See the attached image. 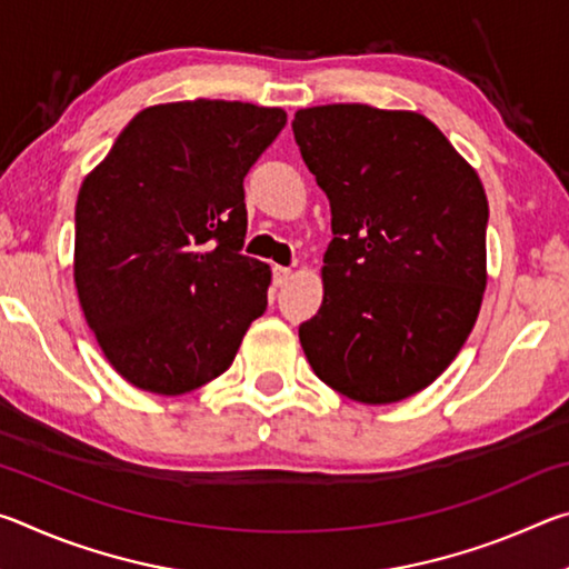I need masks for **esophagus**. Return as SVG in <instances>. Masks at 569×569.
<instances>
[{"label": "esophagus", "instance_id": "obj_1", "mask_svg": "<svg viewBox=\"0 0 569 569\" xmlns=\"http://www.w3.org/2000/svg\"><path fill=\"white\" fill-rule=\"evenodd\" d=\"M291 278H293L291 268H283V266H276V268H273V283H276L278 288H283L288 281H291Z\"/></svg>", "mask_w": 569, "mask_h": 569}]
</instances>
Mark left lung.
<instances>
[{"mask_svg":"<svg viewBox=\"0 0 569 569\" xmlns=\"http://www.w3.org/2000/svg\"><path fill=\"white\" fill-rule=\"evenodd\" d=\"M293 134L331 203L323 303L298 339L316 377L361 403L445 373L487 288V192L435 122L343 102L298 110Z\"/></svg>","mask_w":569,"mask_h":569,"instance_id":"left-lung-1","label":"left lung"}]
</instances>
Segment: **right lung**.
I'll use <instances>...</instances> for the list:
<instances>
[{
	"mask_svg": "<svg viewBox=\"0 0 569 569\" xmlns=\"http://www.w3.org/2000/svg\"><path fill=\"white\" fill-rule=\"evenodd\" d=\"M281 108L186 100L140 110L82 180L74 288L104 359L180 397L220 377L268 306L271 268L240 253L243 178Z\"/></svg>",
	"mask_w": 569,
	"mask_h": 569,
	"instance_id": "1",
	"label": "right lung"
}]
</instances>
